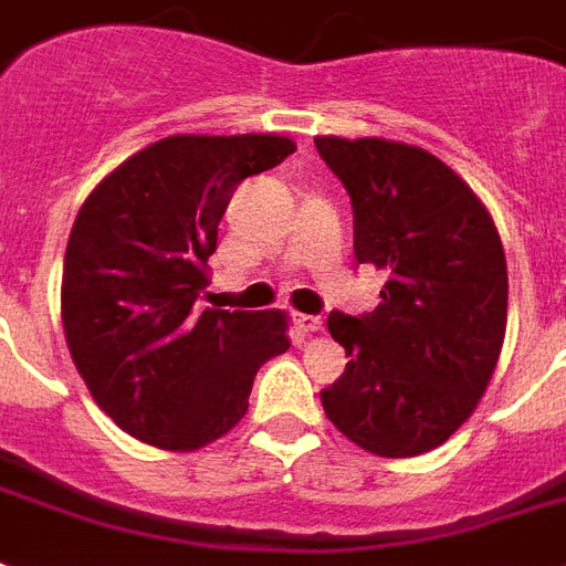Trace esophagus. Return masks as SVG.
Listing matches in <instances>:
<instances>
[{
	"label": "esophagus",
	"instance_id": "1",
	"mask_svg": "<svg viewBox=\"0 0 566 566\" xmlns=\"http://www.w3.org/2000/svg\"><path fill=\"white\" fill-rule=\"evenodd\" d=\"M293 323L302 334H316V331H323V319L319 316H311V314H296L293 316Z\"/></svg>",
	"mask_w": 566,
	"mask_h": 566
}]
</instances>
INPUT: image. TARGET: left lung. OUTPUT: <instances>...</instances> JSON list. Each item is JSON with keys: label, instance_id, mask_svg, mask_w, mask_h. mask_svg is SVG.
Segmentation results:
<instances>
[{"label": "left lung", "instance_id": "obj_1", "mask_svg": "<svg viewBox=\"0 0 566 566\" xmlns=\"http://www.w3.org/2000/svg\"><path fill=\"white\" fill-rule=\"evenodd\" d=\"M314 142L352 197L357 261L389 273L371 314L328 316L352 360L323 389L325 416L375 457H418L465 424L497 369L503 241L474 188L424 148L378 136Z\"/></svg>", "mask_w": 566, "mask_h": 566}]
</instances>
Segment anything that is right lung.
Listing matches in <instances>:
<instances>
[{"instance_id":"add662e5","label":"right lung","mask_w":566,"mask_h":566,"mask_svg":"<svg viewBox=\"0 0 566 566\" xmlns=\"http://www.w3.org/2000/svg\"><path fill=\"white\" fill-rule=\"evenodd\" d=\"M296 150L275 133L159 139L92 188L69 235L60 316L95 403L124 433L191 453L250 407L255 371L291 348L284 311L197 314L243 177Z\"/></svg>"}]
</instances>
